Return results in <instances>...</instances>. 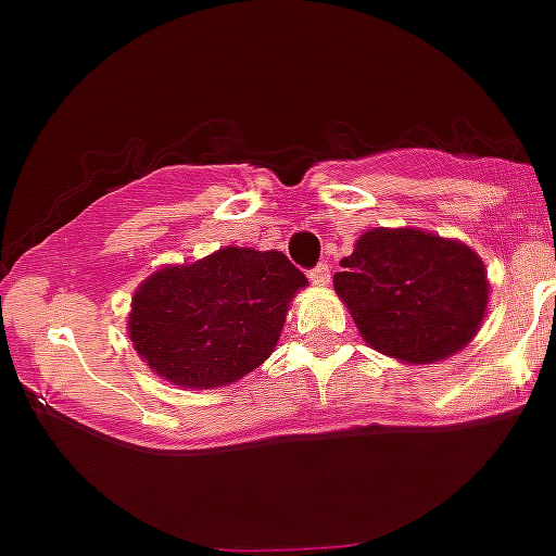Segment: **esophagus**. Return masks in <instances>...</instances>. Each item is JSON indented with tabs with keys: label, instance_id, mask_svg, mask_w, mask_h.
I'll use <instances>...</instances> for the list:
<instances>
[{
	"label": "esophagus",
	"instance_id": "obj_1",
	"mask_svg": "<svg viewBox=\"0 0 556 556\" xmlns=\"http://www.w3.org/2000/svg\"><path fill=\"white\" fill-rule=\"evenodd\" d=\"M311 282L316 285V288H325V285H330V265L318 263L316 268L311 271Z\"/></svg>",
	"mask_w": 556,
	"mask_h": 556
}]
</instances>
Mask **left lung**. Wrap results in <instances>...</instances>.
<instances>
[{"label":"left lung","mask_w":556,"mask_h":556,"mask_svg":"<svg viewBox=\"0 0 556 556\" xmlns=\"http://www.w3.org/2000/svg\"><path fill=\"white\" fill-rule=\"evenodd\" d=\"M332 277L369 346L405 364L465 350L490 302L484 263L470 245L422 229H369Z\"/></svg>","instance_id":"8db88e82"}]
</instances>
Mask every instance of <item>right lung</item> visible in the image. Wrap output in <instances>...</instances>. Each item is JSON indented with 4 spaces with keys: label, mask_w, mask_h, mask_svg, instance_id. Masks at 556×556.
Instances as JSON below:
<instances>
[{
    "label": "right lung",
    "mask_w": 556,
    "mask_h": 556,
    "mask_svg": "<svg viewBox=\"0 0 556 556\" xmlns=\"http://www.w3.org/2000/svg\"><path fill=\"white\" fill-rule=\"evenodd\" d=\"M305 285L282 251L226 245L144 279L131 299L128 336L139 358L173 386L235 383L271 355Z\"/></svg>",
    "instance_id": "add662e5"
}]
</instances>
